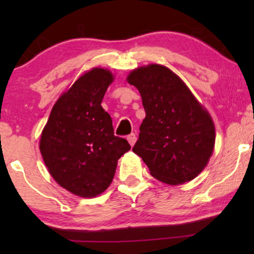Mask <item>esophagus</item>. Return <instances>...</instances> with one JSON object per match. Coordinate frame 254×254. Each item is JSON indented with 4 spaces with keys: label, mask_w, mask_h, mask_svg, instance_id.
<instances>
[{
    "label": "esophagus",
    "mask_w": 254,
    "mask_h": 254,
    "mask_svg": "<svg viewBox=\"0 0 254 254\" xmlns=\"http://www.w3.org/2000/svg\"><path fill=\"white\" fill-rule=\"evenodd\" d=\"M127 140H128V142H129V144L131 145V147H133L134 143H135V141H136V135H135L134 133L129 134L127 136Z\"/></svg>",
    "instance_id": "obj_1"
}]
</instances>
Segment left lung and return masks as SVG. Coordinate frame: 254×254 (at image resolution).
Instances as JSON below:
<instances>
[{
    "instance_id": "1",
    "label": "left lung",
    "mask_w": 254,
    "mask_h": 254,
    "mask_svg": "<svg viewBox=\"0 0 254 254\" xmlns=\"http://www.w3.org/2000/svg\"><path fill=\"white\" fill-rule=\"evenodd\" d=\"M127 81L140 91L145 111L133 151L162 183L180 185L195 178L214 150L215 127L209 113L164 65L135 69Z\"/></svg>"
}]
</instances>
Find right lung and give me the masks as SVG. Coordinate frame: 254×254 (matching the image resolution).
<instances>
[{
	"instance_id": "right-lung-1",
	"label": "right lung",
	"mask_w": 254,
	"mask_h": 254,
	"mask_svg": "<svg viewBox=\"0 0 254 254\" xmlns=\"http://www.w3.org/2000/svg\"><path fill=\"white\" fill-rule=\"evenodd\" d=\"M112 81V72L103 68L82 75L55 103L41 133L39 148L51 176L82 197L103 193L118 159L130 149L127 140L114 135L112 119L102 107Z\"/></svg>"
}]
</instances>
